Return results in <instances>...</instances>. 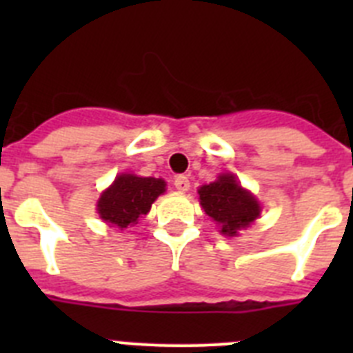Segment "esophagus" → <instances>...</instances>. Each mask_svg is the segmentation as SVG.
<instances>
[{"mask_svg":"<svg viewBox=\"0 0 353 353\" xmlns=\"http://www.w3.org/2000/svg\"><path fill=\"white\" fill-rule=\"evenodd\" d=\"M173 185L176 187L180 192H187L189 191V187H191V182H189V179H187L185 174H179V176H174Z\"/></svg>","mask_w":353,"mask_h":353,"instance_id":"1","label":"esophagus"}]
</instances>
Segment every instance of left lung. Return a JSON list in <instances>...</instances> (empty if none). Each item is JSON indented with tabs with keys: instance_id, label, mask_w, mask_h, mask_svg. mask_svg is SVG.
I'll use <instances>...</instances> for the list:
<instances>
[{
	"instance_id": "1",
	"label": "left lung",
	"mask_w": 353,
	"mask_h": 353,
	"mask_svg": "<svg viewBox=\"0 0 353 353\" xmlns=\"http://www.w3.org/2000/svg\"><path fill=\"white\" fill-rule=\"evenodd\" d=\"M199 203L205 214L215 221L219 232L236 236L240 230L260 217L261 207L256 198L236 182L235 174L223 173L217 180L198 189Z\"/></svg>"
}]
</instances>
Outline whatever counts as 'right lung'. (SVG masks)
<instances>
[{
    "instance_id": "add662e5",
    "label": "right lung",
    "mask_w": 353,
    "mask_h": 353,
    "mask_svg": "<svg viewBox=\"0 0 353 353\" xmlns=\"http://www.w3.org/2000/svg\"><path fill=\"white\" fill-rule=\"evenodd\" d=\"M166 191V182L154 176H138L132 173L118 174L97 201L101 219L118 230H127L138 224L146 215L155 199Z\"/></svg>"
}]
</instances>
